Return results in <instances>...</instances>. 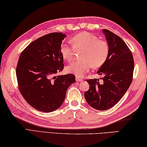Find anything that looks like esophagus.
Wrapping results in <instances>:
<instances>
[{
	"mask_svg": "<svg viewBox=\"0 0 147 147\" xmlns=\"http://www.w3.org/2000/svg\"><path fill=\"white\" fill-rule=\"evenodd\" d=\"M76 79V81L77 82H82V81H83V78H80V77H78V76H77Z\"/></svg>",
	"mask_w": 147,
	"mask_h": 147,
	"instance_id": "1",
	"label": "esophagus"
}]
</instances>
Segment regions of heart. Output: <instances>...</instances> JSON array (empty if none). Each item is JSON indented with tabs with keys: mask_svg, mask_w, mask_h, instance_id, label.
Listing matches in <instances>:
<instances>
[{
	"mask_svg": "<svg viewBox=\"0 0 147 147\" xmlns=\"http://www.w3.org/2000/svg\"><path fill=\"white\" fill-rule=\"evenodd\" d=\"M72 45L63 44L60 53L64 60L71 62L75 51L81 50L82 59L71 63L66 70L77 76H83L92 67H100L105 62L109 56V46L107 42L99 39L94 34L89 32H81L71 38Z\"/></svg>",
	"mask_w": 147,
	"mask_h": 147,
	"instance_id": "b5f03b06",
	"label": "heart"
}]
</instances>
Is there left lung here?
Listing matches in <instances>:
<instances>
[{"label":"left lung","mask_w":147,"mask_h":147,"mask_svg":"<svg viewBox=\"0 0 147 147\" xmlns=\"http://www.w3.org/2000/svg\"><path fill=\"white\" fill-rule=\"evenodd\" d=\"M103 31L109 53L97 73L104 77L102 82L96 78L87 80L89 89L84 93L87 103L99 111L111 109L121 99L131 84L134 69L132 52L125 42L107 29Z\"/></svg>","instance_id":"left-lung-1"}]
</instances>
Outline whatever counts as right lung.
Returning <instances> with one entry per match:
<instances>
[{"label":"right lung","mask_w":147,"mask_h":147,"mask_svg":"<svg viewBox=\"0 0 147 147\" xmlns=\"http://www.w3.org/2000/svg\"><path fill=\"white\" fill-rule=\"evenodd\" d=\"M65 34L51 33L26 47L18 59L16 75L21 94L36 110L50 113L65 100L67 90L75 82L73 74L56 76L63 70L61 45Z\"/></svg>","instance_id":"add662e5"}]
</instances>
